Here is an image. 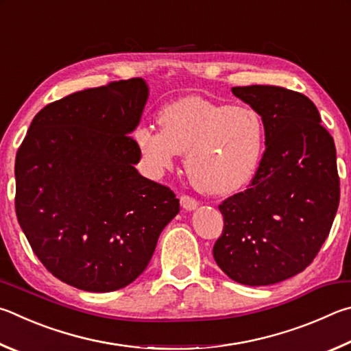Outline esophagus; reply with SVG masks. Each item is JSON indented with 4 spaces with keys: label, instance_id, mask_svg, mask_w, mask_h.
<instances>
[{
    "label": "esophagus",
    "instance_id": "obj_1",
    "mask_svg": "<svg viewBox=\"0 0 351 351\" xmlns=\"http://www.w3.org/2000/svg\"><path fill=\"white\" fill-rule=\"evenodd\" d=\"M180 205L185 211H194L195 208L199 206L197 202H195L193 197H189V195H182L180 197Z\"/></svg>",
    "mask_w": 351,
    "mask_h": 351
}]
</instances>
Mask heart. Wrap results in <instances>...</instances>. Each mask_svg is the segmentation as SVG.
Segmentation results:
<instances>
[{
	"label": "heart",
	"mask_w": 351,
	"mask_h": 351,
	"mask_svg": "<svg viewBox=\"0 0 351 351\" xmlns=\"http://www.w3.org/2000/svg\"><path fill=\"white\" fill-rule=\"evenodd\" d=\"M162 129L141 126L135 141L147 169L160 176L186 152L185 168L199 191L236 193L259 168L265 126L250 106H228L200 97H183L162 109Z\"/></svg>",
	"instance_id": "obj_1"
}]
</instances>
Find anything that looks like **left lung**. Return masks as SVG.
<instances>
[{
  "label": "left lung",
  "mask_w": 351,
  "mask_h": 351,
  "mask_svg": "<svg viewBox=\"0 0 351 351\" xmlns=\"http://www.w3.org/2000/svg\"><path fill=\"white\" fill-rule=\"evenodd\" d=\"M231 92L262 117L265 152L247 191L219 206L213 256L239 284L273 285L304 271L328 237L339 206L336 147L308 97L259 84Z\"/></svg>",
  "instance_id": "1"
}]
</instances>
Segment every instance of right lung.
<instances>
[{
	"mask_svg": "<svg viewBox=\"0 0 351 351\" xmlns=\"http://www.w3.org/2000/svg\"><path fill=\"white\" fill-rule=\"evenodd\" d=\"M149 88L123 80L43 108L16 152L15 210L55 278L90 293L125 288L145 271L177 216L169 188L135 169Z\"/></svg>",
	"mask_w": 351,
	"mask_h": 351,
	"instance_id": "add662e5",
	"label": "right lung"
}]
</instances>
